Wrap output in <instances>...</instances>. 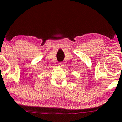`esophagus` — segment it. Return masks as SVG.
Instances as JSON below:
<instances>
[{
    "label": "esophagus",
    "mask_w": 122,
    "mask_h": 122,
    "mask_svg": "<svg viewBox=\"0 0 122 122\" xmlns=\"http://www.w3.org/2000/svg\"><path fill=\"white\" fill-rule=\"evenodd\" d=\"M58 66H59L62 67V66H64V64H63L62 62H59V63H58Z\"/></svg>",
    "instance_id": "esophagus-1"
}]
</instances>
